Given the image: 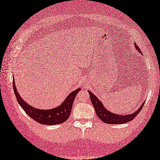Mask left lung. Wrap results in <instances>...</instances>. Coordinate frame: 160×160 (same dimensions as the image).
I'll list each match as a JSON object with an SVG mask.
<instances>
[{"label": "left lung", "instance_id": "1", "mask_svg": "<svg viewBox=\"0 0 160 160\" xmlns=\"http://www.w3.org/2000/svg\"><path fill=\"white\" fill-rule=\"evenodd\" d=\"M135 47L136 48L137 50H138L140 54H142L141 50L139 48V47L135 44ZM88 93L90 97V100L92 102L93 107L94 108V110H95L96 114L97 117L106 123H109V124H119V123H125L127 122H129L130 121L135 118L136 116L141 111L142 109V107L144 106L145 101L142 103L139 108L136 110L135 112L131 114H128V115H117V114L112 113V112L108 110L105 107L103 106V103L101 102V101L97 98V97L94 95L93 93H92L91 91L88 90Z\"/></svg>", "mask_w": 160, "mask_h": 160}]
</instances>
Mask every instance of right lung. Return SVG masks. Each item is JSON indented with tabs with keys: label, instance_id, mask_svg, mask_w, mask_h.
Masks as SVG:
<instances>
[{
	"label": "right lung",
	"instance_id": "1",
	"mask_svg": "<svg viewBox=\"0 0 160 160\" xmlns=\"http://www.w3.org/2000/svg\"><path fill=\"white\" fill-rule=\"evenodd\" d=\"M13 88L16 99L27 115L36 122L44 125H56L66 122L70 115L72 104L76 95L81 90V88H78L71 92L59 106L53 109L41 110L29 105L21 98L16 90L14 79L13 80Z\"/></svg>",
	"mask_w": 160,
	"mask_h": 160
}]
</instances>
